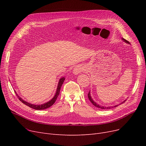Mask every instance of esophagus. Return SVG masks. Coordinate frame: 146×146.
Returning <instances> with one entry per match:
<instances>
[{
	"instance_id": "obj_1",
	"label": "esophagus",
	"mask_w": 146,
	"mask_h": 146,
	"mask_svg": "<svg viewBox=\"0 0 146 146\" xmlns=\"http://www.w3.org/2000/svg\"><path fill=\"white\" fill-rule=\"evenodd\" d=\"M85 70V69L84 66H83L82 65H78L73 68V73L74 75H77V74H79L80 73H81L82 72H83Z\"/></svg>"
}]
</instances>
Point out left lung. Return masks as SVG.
<instances>
[{"label":"left lung","mask_w":146,"mask_h":146,"mask_svg":"<svg viewBox=\"0 0 146 146\" xmlns=\"http://www.w3.org/2000/svg\"><path fill=\"white\" fill-rule=\"evenodd\" d=\"M121 39H122V40L124 42H126V43L129 44V42L128 41H127L126 40H125L124 38H122ZM88 98H89V101L91 102V103L92 104L95 106L97 107V108H98L104 109V110H108V109H111V108H113V107H117V106H118V105H115V106H102V105H99L98 104H97L96 102H95L93 100V99L92 98V96H91V95H90V90H89V94H88ZM125 101H126V100H124L123 102H121V104H119V105L121 104H122L123 102H125Z\"/></svg>","instance_id":"obj_1"}]
</instances>
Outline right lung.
<instances>
[{
    "instance_id": "1",
    "label": "right lung",
    "mask_w": 146,
    "mask_h": 146,
    "mask_svg": "<svg viewBox=\"0 0 146 146\" xmlns=\"http://www.w3.org/2000/svg\"><path fill=\"white\" fill-rule=\"evenodd\" d=\"M65 80V78L64 77H62L58 81V85H57V90H56V92L55 94V95L54 96V97L51 99L50 101H49L48 102H46V103H44L43 104H41V105H34V104H31V103H29L25 101H24V99H22L19 96H18V95L17 94V93L15 91V92L16 93V95L17 96H18V99H19V100L23 103L25 105L28 106L29 107H30V108H33L34 110H45V109H47L48 108H49V107H50L51 106H52L55 103L56 99L58 97V96L60 94V88L61 87V86H62L63 83L64 82Z\"/></svg>"
}]
</instances>
